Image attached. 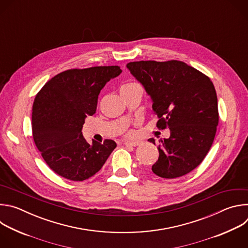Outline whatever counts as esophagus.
Listing matches in <instances>:
<instances>
[{
  "label": "esophagus",
  "mask_w": 248,
  "mask_h": 248,
  "mask_svg": "<svg viewBox=\"0 0 248 248\" xmlns=\"http://www.w3.org/2000/svg\"><path fill=\"white\" fill-rule=\"evenodd\" d=\"M124 144L125 146H138L140 144L139 141H124Z\"/></svg>",
  "instance_id": "esophagus-1"
}]
</instances>
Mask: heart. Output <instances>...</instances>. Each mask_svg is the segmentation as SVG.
I'll return each mask as SVG.
<instances>
[{
	"label": "heart",
	"mask_w": 248,
	"mask_h": 248,
	"mask_svg": "<svg viewBox=\"0 0 248 248\" xmlns=\"http://www.w3.org/2000/svg\"><path fill=\"white\" fill-rule=\"evenodd\" d=\"M136 86H139V84L135 83V82H127L125 84H124L121 89H126V88H132V87H136Z\"/></svg>",
	"instance_id": "heart-1"
}]
</instances>
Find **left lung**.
Returning <instances> with one entry per match:
<instances>
[{
  "label": "left lung",
  "mask_w": 248,
  "mask_h": 248,
  "mask_svg": "<svg viewBox=\"0 0 248 248\" xmlns=\"http://www.w3.org/2000/svg\"><path fill=\"white\" fill-rule=\"evenodd\" d=\"M130 74L151 97L157 127L170 128L160 140L159 158L152 166L164 179L180 178L204 160L219 123L218 99L213 82L181 61H140L126 64ZM148 141L155 144V139Z\"/></svg>",
  "instance_id": "left-lung-1"
}]
</instances>
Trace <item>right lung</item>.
<instances>
[{
	"label": "right lung",
	"instance_id": "add662e5",
	"mask_svg": "<svg viewBox=\"0 0 248 248\" xmlns=\"http://www.w3.org/2000/svg\"><path fill=\"white\" fill-rule=\"evenodd\" d=\"M122 73L118 65L67 69L51 78L32 107V134L47 165L64 179L82 182L101 170L117 143L105 139L89 144L81 129L95 114L98 95Z\"/></svg>",
	"mask_w": 248,
	"mask_h": 248
}]
</instances>
